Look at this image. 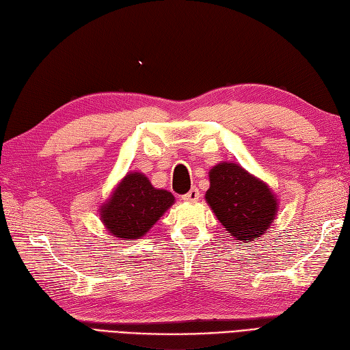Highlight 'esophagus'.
<instances>
[{"label":"esophagus","instance_id":"esophagus-1","mask_svg":"<svg viewBox=\"0 0 350 350\" xmlns=\"http://www.w3.org/2000/svg\"><path fill=\"white\" fill-rule=\"evenodd\" d=\"M199 199V190L196 187H191V190L189 191V193H185L183 196V201L184 202H196Z\"/></svg>","mask_w":350,"mask_h":350}]
</instances>
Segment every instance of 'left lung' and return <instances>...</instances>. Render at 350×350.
<instances>
[{
  "mask_svg": "<svg viewBox=\"0 0 350 350\" xmlns=\"http://www.w3.org/2000/svg\"><path fill=\"white\" fill-rule=\"evenodd\" d=\"M205 201L225 230L240 243L258 240L278 215V196L260 178L234 161H220L208 172Z\"/></svg>",
  "mask_w": 350,
  "mask_h": 350,
  "instance_id": "obj_1",
  "label": "left lung"
}]
</instances>
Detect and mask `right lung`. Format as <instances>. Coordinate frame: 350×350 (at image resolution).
<instances>
[{"instance_id":"1","label":"right lung","mask_w":350,"mask_h":350,"mask_svg":"<svg viewBox=\"0 0 350 350\" xmlns=\"http://www.w3.org/2000/svg\"><path fill=\"white\" fill-rule=\"evenodd\" d=\"M174 202L170 191L154 187L145 174L131 170L99 206V219L113 237L137 240L148 234Z\"/></svg>"}]
</instances>
